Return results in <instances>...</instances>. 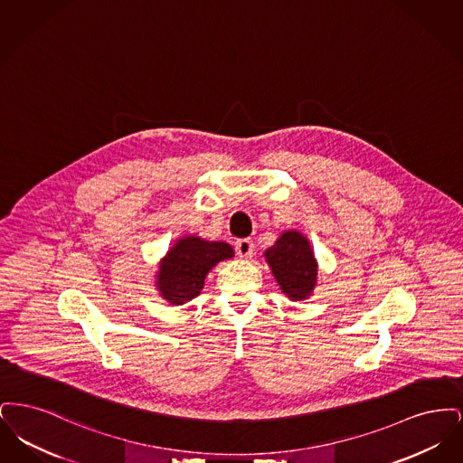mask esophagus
<instances>
[{
    "mask_svg": "<svg viewBox=\"0 0 463 463\" xmlns=\"http://www.w3.org/2000/svg\"><path fill=\"white\" fill-rule=\"evenodd\" d=\"M234 250L238 253V257L241 259H251L253 257V241L244 238V240H238L234 242Z\"/></svg>",
    "mask_w": 463,
    "mask_h": 463,
    "instance_id": "obj_1",
    "label": "esophagus"
}]
</instances>
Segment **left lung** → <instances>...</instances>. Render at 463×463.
Returning <instances> with one entry per match:
<instances>
[{
	"label": "left lung",
	"mask_w": 463,
	"mask_h": 463,
	"mask_svg": "<svg viewBox=\"0 0 463 463\" xmlns=\"http://www.w3.org/2000/svg\"><path fill=\"white\" fill-rule=\"evenodd\" d=\"M278 285L291 300H304L316 287L317 265L307 238L288 231L265 251Z\"/></svg>",
	"instance_id": "obj_1"
}]
</instances>
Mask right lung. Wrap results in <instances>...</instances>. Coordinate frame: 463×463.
<instances>
[{"label":"right lung","instance_id":"right-lung-1","mask_svg":"<svg viewBox=\"0 0 463 463\" xmlns=\"http://www.w3.org/2000/svg\"><path fill=\"white\" fill-rule=\"evenodd\" d=\"M232 255L234 250L227 242L204 241L196 236L184 238L159 267L157 288L170 304L182 306L201 293L208 270Z\"/></svg>","mask_w":463,"mask_h":463}]
</instances>
